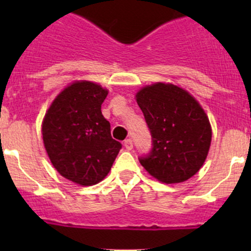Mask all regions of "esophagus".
I'll return each mask as SVG.
<instances>
[{
  "label": "esophagus",
  "mask_w": 251,
  "mask_h": 251,
  "mask_svg": "<svg viewBox=\"0 0 251 251\" xmlns=\"http://www.w3.org/2000/svg\"><path fill=\"white\" fill-rule=\"evenodd\" d=\"M124 147H125V148L127 149V151H131V149L133 148V142H132V140H130V138H128V140L124 141Z\"/></svg>",
  "instance_id": "34e87169"
}]
</instances>
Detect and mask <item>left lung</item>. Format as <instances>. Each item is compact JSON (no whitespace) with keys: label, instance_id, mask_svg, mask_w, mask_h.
<instances>
[{"label":"left lung","instance_id":"1","mask_svg":"<svg viewBox=\"0 0 251 251\" xmlns=\"http://www.w3.org/2000/svg\"><path fill=\"white\" fill-rule=\"evenodd\" d=\"M136 100L153 137V149L140 159L151 176L166 184L181 183L194 176L209 153L212 130L198 100L170 82L142 87Z\"/></svg>","mask_w":251,"mask_h":251}]
</instances>
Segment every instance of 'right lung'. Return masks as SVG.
<instances>
[{
  "mask_svg": "<svg viewBox=\"0 0 251 251\" xmlns=\"http://www.w3.org/2000/svg\"><path fill=\"white\" fill-rule=\"evenodd\" d=\"M107 96L100 83L74 81L58 93L42 120V140L53 168L83 187L103 181L121 149L100 110Z\"/></svg>",
  "mask_w": 251,
  "mask_h": 251,
  "instance_id": "add662e5",
  "label": "right lung"
}]
</instances>
